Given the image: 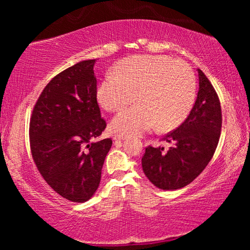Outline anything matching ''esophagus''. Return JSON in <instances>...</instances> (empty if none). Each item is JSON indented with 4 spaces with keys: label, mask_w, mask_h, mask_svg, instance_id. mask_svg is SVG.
Wrapping results in <instances>:
<instances>
[{
    "label": "esophagus",
    "mask_w": 250,
    "mask_h": 250,
    "mask_svg": "<svg viewBox=\"0 0 250 250\" xmlns=\"http://www.w3.org/2000/svg\"><path fill=\"white\" fill-rule=\"evenodd\" d=\"M125 135L124 134H115V135H113V140H115V141H119V140H125Z\"/></svg>",
    "instance_id": "34e87169"
}]
</instances>
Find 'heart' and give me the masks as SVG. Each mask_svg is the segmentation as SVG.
Here are the masks:
<instances>
[{
    "label": "heart",
    "mask_w": 250,
    "mask_h": 250,
    "mask_svg": "<svg viewBox=\"0 0 250 250\" xmlns=\"http://www.w3.org/2000/svg\"><path fill=\"white\" fill-rule=\"evenodd\" d=\"M97 87V99L108 111L122 110L111 120V129L124 135H138L154 129L176 128L188 116L195 100V77L181 61L167 56L139 55L125 58Z\"/></svg>",
    "instance_id": "1"
}]
</instances>
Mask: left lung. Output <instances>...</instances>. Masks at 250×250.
<instances>
[{
  "label": "left lung",
  "mask_w": 250,
  "mask_h": 250,
  "mask_svg": "<svg viewBox=\"0 0 250 250\" xmlns=\"http://www.w3.org/2000/svg\"><path fill=\"white\" fill-rule=\"evenodd\" d=\"M198 92L188 117L176 130L164 137L174 146H147L142 158L146 176L156 188L174 191L201 174L213 158L222 129V109L216 91L201 69Z\"/></svg>",
  "instance_id": "obj_1"
}]
</instances>
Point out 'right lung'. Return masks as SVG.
Listing matches in <instances>:
<instances>
[{
	"instance_id": "obj_1",
	"label": "right lung",
	"mask_w": 250,
	"mask_h": 250,
	"mask_svg": "<svg viewBox=\"0 0 250 250\" xmlns=\"http://www.w3.org/2000/svg\"><path fill=\"white\" fill-rule=\"evenodd\" d=\"M97 59L79 62L50 80L34 107L32 155L47 184L66 200L94 196L111 139L97 141L105 129L97 103Z\"/></svg>"
}]
</instances>
